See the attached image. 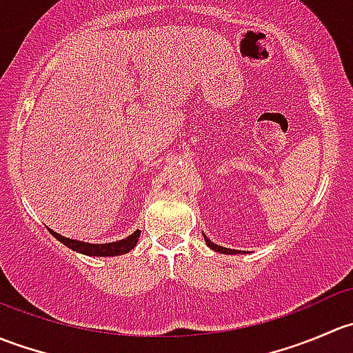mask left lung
Here are the masks:
<instances>
[{
	"label": "left lung",
	"instance_id": "8db88e82",
	"mask_svg": "<svg viewBox=\"0 0 353 353\" xmlns=\"http://www.w3.org/2000/svg\"><path fill=\"white\" fill-rule=\"evenodd\" d=\"M205 241H206V245H208L210 249H213V251H216V252H222V254H237V252H239V251H236V249L222 248V245H219V244H213L206 236H205Z\"/></svg>",
	"mask_w": 353,
	"mask_h": 353
}]
</instances>
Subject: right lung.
Returning a JSON list of instances; mask_svg holds the SVG:
<instances>
[{"mask_svg":"<svg viewBox=\"0 0 353 353\" xmlns=\"http://www.w3.org/2000/svg\"><path fill=\"white\" fill-rule=\"evenodd\" d=\"M49 232L65 245H68L73 251L81 252V254L87 256H119L124 254V252H130L131 249L134 248L138 243V237H140V230H134L131 236H128L126 239H121L117 243H108V244H88L83 243V241H74L68 239V237H63L61 234L54 232V230L49 229Z\"/></svg>","mask_w":353,"mask_h":353,"instance_id":"right-lung-1","label":"right lung"}]
</instances>
